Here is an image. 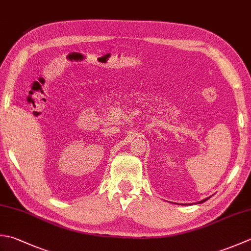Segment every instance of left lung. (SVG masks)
Segmentation results:
<instances>
[{"mask_svg":"<svg viewBox=\"0 0 251 251\" xmlns=\"http://www.w3.org/2000/svg\"><path fill=\"white\" fill-rule=\"evenodd\" d=\"M208 199H209V197H208ZM208 199H205V200H202V201H199V204H201V202H204L205 201H207Z\"/></svg>","mask_w":251,"mask_h":251,"instance_id":"1","label":"left lung"}]
</instances>
